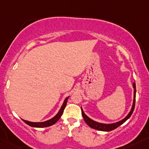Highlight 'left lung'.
<instances>
[{
	"label": "left lung",
	"instance_id": "obj_1",
	"mask_svg": "<svg viewBox=\"0 0 149 149\" xmlns=\"http://www.w3.org/2000/svg\"><path fill=\"white\" fill-rule=\"evenodd\" d=\"M133 87H134V102H133L132 107H131V111L129 112V113L126 116L125 118H124L122 120L119 121V122H117L116 123H112V124H104V123H99V122H97L91 119L90 118L87 116L86 114L84 113V110H83L82 107H81V112H82V116L84 117V119L85 121L86 124L90 127L93 129H95V130H98V131H113L114 129H116V127H118L119 126H120L121 125L124 123V122L127 121V119L131 117V116L132 115L133 112L134 110V107H135V101H136V84L134 83L133 84Z\"/></svg>",
	"mask_w": 149,
	"mask_h": 149
}]
</instances>
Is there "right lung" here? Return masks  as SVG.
Wrapping results in <instances>:
<instances>
[{"mask_svg": "<svg viewBox=\"0 0 149 149\" xmlns=\"http://www.w3.org/2000/svg\"><path fill=\"white\" fill-rule=\"evenodd\" d=\"M68 98V97H67V98L64 100V102H63V105H62L61 107V108L60 109V110H59V112L57 113V114H56L54 117H53L52 119H49V120L45 121V122H29V121L24 120V119H22V120L25 122L27 125L34 127H48V126L53 125L54 124L56 123V122L60 119V117H61L62 114H63V110H64L65 106H66Z\"/></svg>", "mask_w": 149, "mask_h": 149, "instance_id": "right-lung-1", "label": "right lung"}]
</instances>
